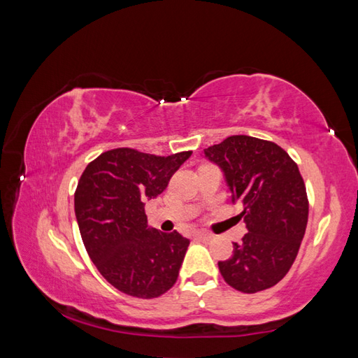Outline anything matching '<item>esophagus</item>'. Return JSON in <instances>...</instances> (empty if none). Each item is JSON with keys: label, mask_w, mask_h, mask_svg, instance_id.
<instances>
[{"label": "esophagus", "mask_w": 358, "mask_h": 358, "mask_svg": "<svg viewBox=\"0 0 358 358\" xmlns=\"http://www.w3.org/2000/svg\"><path fill=\"white\" fill-rule=\"evenodd\" d=\"M197 237H199V239H200L201 242H205V243L213 242V239H214V236L209 234V233H199Z\"/></svg>", "instance_id": "1"}]
</instances>
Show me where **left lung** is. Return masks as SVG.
I'll return each instance as SVG.
<instances>
[{
    "label": "left lung",
    "mask_w": 358,
    "mask_h": 358,
    "mask_svg": "<svg viewBox=\"0 0 358 358\" xmlns=\"http://www.w3.org/2000/svg\"><path fill=\"white\" fill-rule=\"evenodd\" d=\"M205 157L223 171L248 229L219 262L222 276L243 293L270 289L289 273L306 233L309 200L298 164L282 147L247 135L208 147Z\"/></svg>",
    "instance_id": "8db88e82"
}]
</instances>
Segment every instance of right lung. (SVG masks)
Instances as JSON below:
<instances>
[{"instance_id":"add662e5","label":"right lung","mask_w":358,"mask_h":358,"mask_svg":"<svg viewBox=\"0 0 358 358\" xmlns=\"http://www.w3.org/2000/svg\"><path fill=\"white\" fill-rule=\"evenodd\" d=\"M191 155L121 147L101 153L82 173L74 211L83 245L101 275L125 295L157 298L177 282L189 241L147 227L144 206Z\"/></svg>"}]
</instances>
